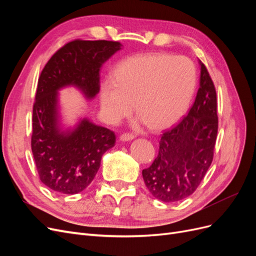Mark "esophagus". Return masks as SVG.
Instances as JSON below:
<instances>
[{
	"instance_id": "esophagus-1",
	"label": "esophagus",
	"mask_w": 256,
	"mask_h": 256,
	"mask_svg": "<svg viewBox=\"0 0 256 256\" xmlns=\"http://www.w3.org/2000/svg\"><path fill=\"white\" fill-rule=\"evenodd\" d=\"M134 138H136V136L132 134H122L120 136V141H124V142H126V141L134 140Z\"/></svg>"
}]
</instances>
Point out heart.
<instances>
[{
  "label": "heart",
  "mask_w": 256,
  "mask_h": 256,
  "mask_svg": "<svg viewBox=\"0 0 256 256\" xmlns=\"http://www.w3.org/2000/svg\"><path fill=\"white\" fill-rule=\"evenodd\" d=\"M196 85L192 62L168 54H141L118 65L114 80L100 88L104 118L118 122L132 110L150 128L159 130L180 120L191 102Z\"/></svg>",
  "instance_id": "obj_1"
}]
</instances>
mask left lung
Here are the masks:
<instances>
[{"label":"left lung","instance_id":"obj_1","mask_svg":"<svg viewBox=\"0 0 256 256\" xmlns=\"http://www.w3.org/2000/svg\"><path fill=\"white\" fill-rule=\"evenodd\" d=\"M200 88L187 116L161 134L159 152L142 171L147 189L162 202L191 196L210 166L218 134L216 94L206 66L200 60Z\"/></svg>","mask_w":256,"mask_h":256}]
</instances>
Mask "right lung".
Returning <instances> with one entry per match:
<instances>
[{
  "instance_id": "obj_1",
  "label": "right lung",
  "mask_w": 256,
  "mask_h": 256,
  "mask_svg": "<svg viewBox=\"0 0 256 256\" xmlns=\"http://www.w3.org/2000/svg\"><path fill=\"white\" fill-rule=\"evenodd\" d=\"M120 48L118 42L76 40L54 53L42 69L33 106L30 145L40 180L54 192L83 191L116 141L113 131L86 118L72 129H62L58 90L72 85L88 99L94 98L100 90V68Z\"/></svg>"
}]
</instances>
